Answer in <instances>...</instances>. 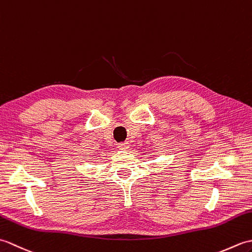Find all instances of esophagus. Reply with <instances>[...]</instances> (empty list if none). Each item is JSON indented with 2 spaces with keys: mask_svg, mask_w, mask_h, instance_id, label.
<instances>
[{
  "mask_svg": "<svg viewBox=\"0 0 252 252\" xmlns=\"http://www.w3.org/2000/svg\"><path fill=\"white\" fill-rule=\"evenodd\" d=\"M129 147H130L129 143H121V144H119V145H118V148L121 149V151H127Z\"/></svg>",
  "mask_w": 252,
  "mask_h": 252,
  "instance_id": "34e87169",
  "label": "esophagus"
}]
</instances>
